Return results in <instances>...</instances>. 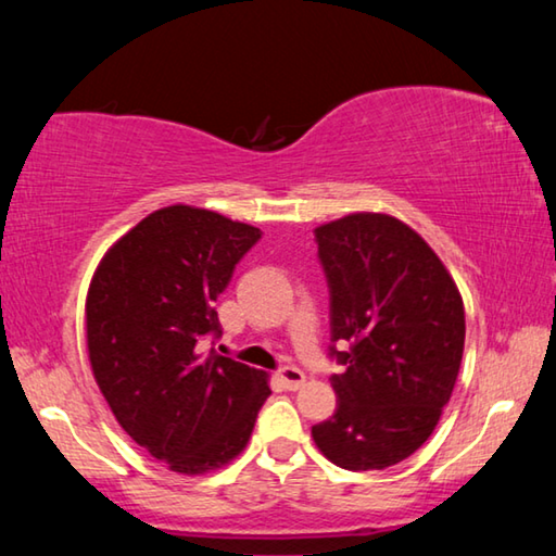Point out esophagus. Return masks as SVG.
<instances>
[{
    "mask_svg": "<svg viewBox=\"0 0 556 556\" xmlns=\"http://www.w3.org/2000/svg\"><path fill=\"white\" fill-rule=\"evenodd\" d=\"M277 375H279V380L285 382L287 390H299L301 384L306 382V375L299 368H294V365H285V368H281Z\"/></svg>",
    "mask_w": 556,
    "mask_h": 556,
    "instance_id": "esophagus-1",
    "label": "esophagus"
}]
</instances>
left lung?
<instances>
[{
    "instance_id": "obj_1",
    "label": "left lung",
    "mask_w": 556,
    "mask_h": 556,
    "mask_svg": "<svg viewBox=\"0 0 556 556\" xmlns=\"http://www.w3.org/2000/svg\"><path fill=\"white\" fill-rule=\"evenodd\" d=\"M314 235L331 294L328 355L343 372L331 375L333 417L312 437L336 466L382 470L425 444L454 392L464 301L437 252L392 215L353 213Z\"/></svg>"
}]
</instances>
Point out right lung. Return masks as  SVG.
I'll return each mask as SVG.
<instances>
[{
  "label": "right lung",
  "instance_id": "add662e5",
  "mask_svg": "<svg viewBox=\"0 0 556 556\" xmlns=\"http://www.w3.org/2000/svg\"><path fill=\"white\" fill-rule=\"evenodd\" d=\"M260 228L168 205L119 238L92 275L88 355L119 427L176 473H208L248 446L271 394L267 372L201 353L215 299Z\"/></svg>",
  "mask_w": 556,
  "mask_h": 556
}]
</instances>
